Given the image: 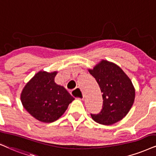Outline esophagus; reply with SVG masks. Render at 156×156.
Wrapping results in <instances>:
<instances>
[{"instance_id": "34e87169", "label": "esophagus", "mask_w": 156, "mask_h": 156, "mask_svg": "<svg viewBox=\"0 0 156 156\" xmlns=\"http://www.w3.org/2000/svg\"><path fill=\"white\" fill-rule=\"evenodd\" d=\"M71 94L78 99H83L84 98L82 90L79 88H76L74 90H73L71 91Z\"/></svg>"}]
</instances>
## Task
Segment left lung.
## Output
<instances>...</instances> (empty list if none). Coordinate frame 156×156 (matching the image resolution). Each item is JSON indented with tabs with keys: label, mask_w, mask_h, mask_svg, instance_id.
Instances as JSON below:
<instances>
[{
	"label": "left lung",
	"mask_w": 156,
	"mask_h": 156,
	"mask_svg": "<svg viewBox=\"0 0 156 156\" xmlns=\"http://www.w3.org/2000/svg\"><path fill=\"white\" fill-rule=\"evenodd\" d=\"M89 73L103 94L102 109L99 113L90 114L92 119L104 125H113L123 119L135 100V88L130 79L119 66L106 60L100 62Z\"/></svg>",
	"instance_id": "left-lung-1"
}]
</instances>
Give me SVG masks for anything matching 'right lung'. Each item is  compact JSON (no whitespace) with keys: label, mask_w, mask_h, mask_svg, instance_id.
<instances>
[{"label":"right lung","mask_w":156,"mask_h":156,"mask_svg":"<svg viewBox=\"0 0 156 156\" xmlns=\"http://www.w3.org/2000/svg\"><path fill=\"white\" fill-rule=\"evenodd\" d=\"M56 74L57 72H39L21 92L23 107L39 121H56L74 100L66 88L55 83Z\"/></svg>","instance_id":"1"}]
</instances>
